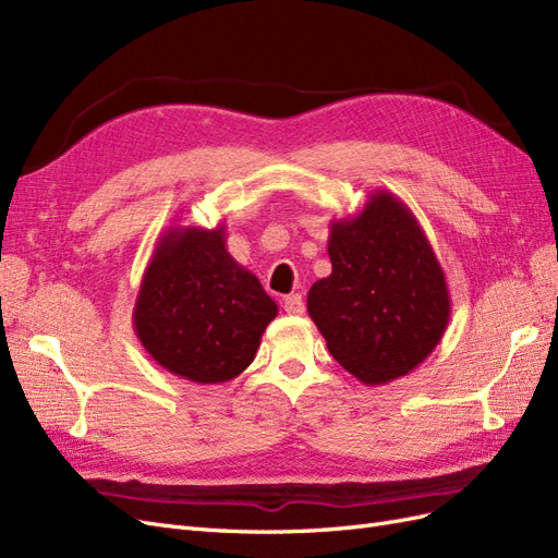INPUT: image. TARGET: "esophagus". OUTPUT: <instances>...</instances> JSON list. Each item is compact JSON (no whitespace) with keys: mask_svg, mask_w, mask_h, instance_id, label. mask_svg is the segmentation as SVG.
Masks as SVG:
<instances>
[{"mask_svg":"<svg viewBox=\"0 0 558 558\" xmlns=\"http://www.w3.org/2000/svg\"><path fill=\"white\" fill-rule=\"evenodd\" d=\"M283 310H286V314H295V316L305 314V300H302V295H300V293L286 295V300H283Z\"/></svg>","mask_w":558,"mask_h":558,"instance_id":"1","label":"esophagus"}]
</instances>
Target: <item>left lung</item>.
<instances>
[{"label":"left lung","mask_w":558,"mask_h":558,"mask_svg":"<svg viewBox=\"0 0 558 558\" xmlns=\"http://www.w3.org/2000/svg\"><path fill=\"white\" fill-rule=\"evenodd\" d=\"M332 272L307 295L328 351L367 386L412 373L440 344L451 300L435 251L410 207L375 191L356 216L330 221Z\"/></svg>","instance_id":"left-lung-1"}]
</instances>
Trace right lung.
<instances>
[{
	"instance_id": "right-lung-1",
	"label": "right lung",
	"mask_w": 558,
	"mask_h": 558,
	"mask_svg": "<svg viewBox=\"0 0 558 558\" xmlns=\"http://www.w3.org/2000/svg\"><path fill=\"white\" fill-rule=\"evenodd\" d=\"M277 312L258 277L228 253L223 226H172L144 269L132 326L167 373L223 384L256 359Z\"/></svg>"
}]
</instances>
